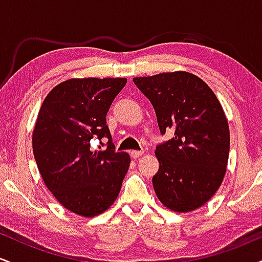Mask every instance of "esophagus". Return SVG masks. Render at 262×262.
Returning <instances> with one entry per match:
<instances>
[{
    "mask_svg": "<svg viewBox=\"0 0 262 262\" xmlns=\"http://www.w3.org/2000/svg\"><path fill=\"white\" fill-rule=\"evenodd\" d=\"M144 154V151L143 150H133V151L130 152V155H132V158L133 159H137V158H139V156H141Z\"/></svg>",
    "mask_w": 262,
    "mask_h": 262,
    "instance_id": "obj_1",
    "label": "esophagus"
}]
</instances>
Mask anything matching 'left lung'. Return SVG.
Returning <instances> with one entry per match:
<instances>
[{"label":"left lung","instance_id":"obj_1","mask_svg":"<svg viewBox=\"0 0 262 262\" xmlns=\"http://www.w3.org/2000/svg\"><path fill=\"white\" fill-rule=\"evenodd\" d=\"M151 102L159 129L173 138L159 144L155 193L165 207L191 212L213 197L223 181L229 156V125L217 96L186 71L134 77Z\"/></svg>","mask_w":262,"mask_h":262}]
</instances>
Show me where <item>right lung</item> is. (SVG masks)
<instances>
[{"mask_svg":"<svg viewBox=\"0 0 262 262\" xmlns=\"http://www.w3.org/2000/svg\"><path fill=\"white\" fill-rule=\"evenodd\" d=\"M127 79H71L48 93L33 130V152L48 189L60 204L95 217L113 204L130 158L116 152L106 116ZM107 137V149L91 141ZM102 144V143H100ZM103 146V144H102Z\"/></svg>","mask_w":262,"mask_h":262,"instance_id":"add662e5","label":"right lung"}]
</instances>
